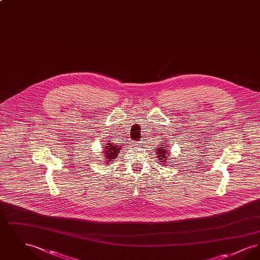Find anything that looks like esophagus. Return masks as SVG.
Returning <instances> with one entry per match:
<instances>
[{
  "mask_svg": "<svg viewBox=\"0 0 260 260\" xmlns=\"http://www.w3.org/2000/svg\"><path fill=\"white\" fill-rule=\"evenodd\" d=\"M141 144H142L141 141H136V142H135V145H136V146H140Z\"/></svg>",
  "mask_w": 260,
  "mask_h": 260,
  "instance_id": "obj_1",
  "label": "esophagus"
}]
</instances>
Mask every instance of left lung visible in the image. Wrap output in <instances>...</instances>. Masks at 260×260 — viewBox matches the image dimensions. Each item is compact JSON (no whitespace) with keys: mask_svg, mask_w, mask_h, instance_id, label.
I'll return each mask as SVG.
<instances>
[{"mask_svg":"<svg viewBox=\"0 0 260 260\" xmlns=\"http://www.w3.org/2000/svg\"><path fill=\"white\" fill-rule=\"evenodd\" d=\"M159 146H161V145H159ZM167 146H165V145H161L160 148L156 149V151H157V155H158V157H159V160H160V162H161L162 165H165L164 162H166L167 161V157H168V155H169V153L167 152Z\"/></svg>","mask_w":260,"mask_h":260,"instance_id":"1","label":"left lung"}]
</instances>
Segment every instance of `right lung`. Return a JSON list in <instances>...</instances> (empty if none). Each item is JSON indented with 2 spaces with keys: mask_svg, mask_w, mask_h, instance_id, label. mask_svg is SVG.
Listing matches in <instances>:
<instances>
[{
  "mask_svg": "<svg viewBox=\"0 0 260 260\" xmlns=\"http://www.w3.org/2000/svg\"><path fill=\"white\" fill-rule=\"evenodd\" d=\"M107 146H103L105 148V151L103 152V154L105 155V161L106 164H110L112 161L118 156V153L120 152V147L121 146H117L115 144H106Z\"/></svg>",
  "mask_w": 260,
  "mask_h": 260,
  "instance_id": "obj_1",
  "label": "right lung"
}]
</instances>
